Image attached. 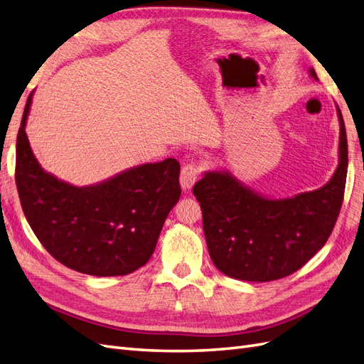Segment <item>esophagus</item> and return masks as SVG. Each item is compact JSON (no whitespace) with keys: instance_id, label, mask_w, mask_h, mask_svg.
I'll list each match as a JSON object with an SVG mask.
<instances>
[{"instance_id":"obj_1","label":"esophagus","mask_w":364,"mask_h":364,"mask_svg":"<svg viewBox=\"0 0 364 364\" xmlns=\"http://www.w3.org/2000/svg\"><path fill=\"white\" fill-rule=\"evenodd\" d=\"M199 178H200L199 164L190 162V164L183 165L182 171H181V185L183 190H190Z\"/></svg>"}]
</instances>
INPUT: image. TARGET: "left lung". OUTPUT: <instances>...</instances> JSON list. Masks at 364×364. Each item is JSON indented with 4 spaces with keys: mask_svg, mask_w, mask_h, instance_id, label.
<instances>
[{
    "mask_svg": "<svg viewBox=\"0 0 364 364\" xmlns=\"http://www.w3.org/2000/svg\"><path fill=\"white\" fill-rule=\"evenodd\" d=\"M311 75L317 79L316 71ZM340 119V162L326 185L293 199L269 200L226 173L211 171L194 185L203 232L215 267L226 277L267 282L310 261L331 235L345 196L348 139Z\"/></svg>",
    "mask_w": 364,
    "mask_h": 364,
    "instance_id": "obj_1",
    "label": "left lung"
}]
</instances>
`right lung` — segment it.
<instances>
[{
    "mask_svg": "<svg viewBox=\"0 0 364 364\" xmlns=\"http://www.w3.org/2000/svg\"><path fill=\"white\" fill-rule=\"evenodd\" d=\"M31 94L16 138L15 181L33 232L63 266L92 277L142 267L181 197L179 162L144 164L95 186L77 188L41 168L26 135Z\"/></svg>",
    "mask_w": 364,
    "mask_h": 364,
    "instance_id": "obj_1",
    "label": "right lung"
}]
</instances>
